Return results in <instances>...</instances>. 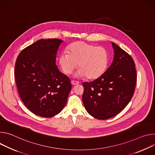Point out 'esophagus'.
<instances>
[{"label":"esophagus","mask_w":155,"mask_h":155,"mask_svg":"<svg viewBox=\"0 0 155 155\" xmlns=\"http://www.w3.org/2000/svg\"><path fill=\"white\" fill-rule=\"evenodd\" d=\"M71 84L73 85H77L78 84L79 82L78 81H71Z\"/></svg>","instance_id":"obj_1"}]
</instances>
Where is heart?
<instances>
[{"instance_id": "obj_1", "label": "heart", "mask_w": 155, "mask_h": 155, "mask_svg": "<svg viewBox=\"0 0 155 155\" xmlns=\"http://www.w3.org/2000/svg\"><path fill=\"white\" fill-rule=\"evenodd\" d=\"M108 61V52L104 47L84 42L71 44L68 52L63 51L58 58L59 65L65 74H70L78 64L79 68L76 76H86L89 79H97L104 73Z\"/></svg>"}]
</instances>
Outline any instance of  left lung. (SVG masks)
Here are the masks:
<instances>
[{
  "label": "left lung",
  "instance_id": "left-lung-1",
  "mask_svg": "<svg viewBox=\"0 0 155 155\" xmlns=\"http://www.w3.org/2000/svg\"><path fill=\"white\" fill-rule=\"evenodd\" d=\"M114 58L107 70L95 80L82 84V101L95 118L105 120L121 112L133 97L137 73L132 58L111 42Z\"/></svg>",
  "mask_w": 155,
  "mask_h": 155
}]
</instances>
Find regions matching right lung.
I'll return each instance as SVG.
<instances>
[{
    "label": "right lung",
    "instance_id": "right-lung-1",
    "mask_svg": "<svg viewBox=\"0 0 155 155\" xmlns=\"http://www.w3.org/2000/svg\"><path fill=\"white\" fill-rule=\"evenodd\" d=\"M58 39H40L17 57L15 77L20 97L32 113L44 117L58 114L71 90L70 80L56 65Z\"/></svg>",
    "mask_w": 155,
    "mask_h": 155
}]
</instances>
